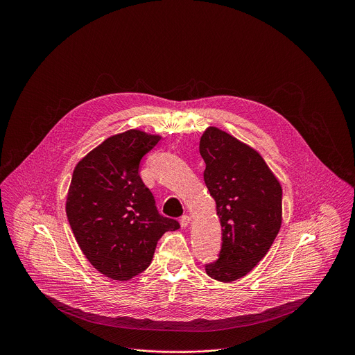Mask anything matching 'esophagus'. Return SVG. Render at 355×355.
Segmentation results:
<instances>
[{"label": "esophagus", "instance_id": "obj_1", "mask_svg": "<svg viewBox=\"0 0 355 355\" xmlns=\"http://www.w3.org/2000/svg\"><path fill=\"white\" fill-rule=\"evenodd\" d=\"M189 223H191V216H188V215L181 216V219H180V225H181V227H187Z\"/></svg>", "mask_w": 355, "mask_h": 355}]
</instances>
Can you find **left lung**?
<instances>
[{
    "label": "left lung",
    "instance_id": "left-lung-1",
    "mask_svg": "<svg viewBox=\"0 0 355 355\" xmlns=\"http://www.w3.org/2000/svg\"><path fill=\"white\" fill-rule=\"evenodd\" d=\"M199 153L222 226L219 259L205 270L216 281L233 282L272 245L282 223V188L257 150L219 128L200 136Z\"/></svg>",
    "mask_w": 355,
    "mask_h": 355
}]
</instances>
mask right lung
Wrapping results in <instances>:
<instances>
[{
    "instance_id": "add662e5",
    "label": "right lung",
    "mask_w": 355,
    "mask_h": 355,
    "mask_svg": "<svg viewBox=\"0 0 355 355\" xmlns=\"http://www.w3.org/2000/svg\"><path fill=\"white\" fill-rule=\"evenodd\" d=\"M162 136L139 129L105 139L76 166L66 214L92 267L115 281H129L153 260L159 239L180 229L157 212L153 193L139 175L141 157Z\"/></svg>"
}]
</instances>
